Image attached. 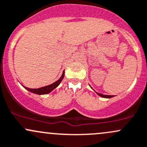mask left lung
<instances>
[{
  "mask_svg": "<svg viewBox=\"0 0 147 147\" xmlns=\"http://www.w3.org/2000/svg\"><path fill=\"white\" fill-rule=\"evenodd\" d=\"M92 88V87H91ZM97 94H98L99 96L102 97V98H112V97H113L114 96H112V95H104V94H99V93H97V92H96Z\"/></svg>",
  "mask_w": 147,
  "mask_h": 147,
  "instance_id": "left-lung-1",
  "label": "left lung"
}]
</instances>
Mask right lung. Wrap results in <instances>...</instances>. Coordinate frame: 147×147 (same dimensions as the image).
Wrapping results in <instances>:
<instances>
[{"label": "right lung", "instance_id": "1", "mask_svg": "<svg viewBox=\"0 0 147 147\" xmlns=\"http://www.w3.org/2000/svg\"><path fill=\"white\" fill-rule=\"evenodd\" d=\"M64 75H65V70H63L61 77L58 79L56 82H53V84H49V85L43 86V87L38 88V89H30V88L25 87V86H24V87L25 88L27 91H29V92H32V93L35 94H38V95H44V94H49L51 92H52L53 89H55L57 86H59V84H61L63 79L64 78Z\"/></svg>", "mask_w": 147, "mask_h": 147}]
</instances>
